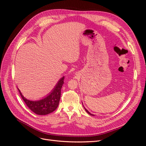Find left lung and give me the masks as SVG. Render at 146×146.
Instances as JSON below:
<instances>
[{
  "instance_id": "left-lung-1",
  "label": "left lung",
  "mask_w": 146,
  "mask_h": 146,
  "mask_svg": "<svg viewBox=\"0 0 146 146\" xmlns=\"http://www.w3.org/2000/svg\"><path fill=\"white\" fill-rule=\"evenodd\" d=\"M83 108H85V111H86V112H87V113H88V114H90V115H91V116H94V114H91V113H90L89 111H88V110H86V108H85V107H84V106H83Z\"/></svg>"
}]
</instances>
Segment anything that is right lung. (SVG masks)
Listing matches in <instances>:
<instances>
[{
  "mask_svg": "<svg viewBox=\"0 0 146 146\" xmlns=\"http://www.w3.org/2000/svg\"><path fill=\"white\" fill-rule=\"evenodd\" d=\"M64 77H63L56 83L50 93L46 98L39 100H29L25 98L20 90L19 89L18 90L22 99L31 111L38 115H46L54 111L58 107L61 97V90L64 83Z\"/></svg>",
  "mask_w": 146,
  "mask_h": 146,
  "instance_id": "right-lung-1",
  "label": "right lung"
}]
</instances>
